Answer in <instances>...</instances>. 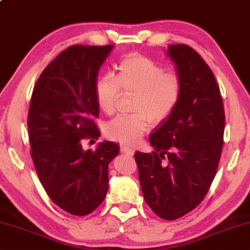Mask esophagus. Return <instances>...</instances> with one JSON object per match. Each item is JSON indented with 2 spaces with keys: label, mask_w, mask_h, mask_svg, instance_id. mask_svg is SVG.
<instances>
[{
  "label": "esophagus",
  "mask_w": 250,
  "mask_h": 250,
  "mask_svg": "<svg viewBox=\"0 0 250 250\" xmlns=\"http://www.w3.org/2000/svg\"><path fill=\"white\" fill-rule=\"evenodd\" d=\"M121 151L123 152L124 154H127V155H133L135 153V150L131 149V148H128V147H122Z\"/></svg>",
  "instance_id": "esophagus-1"
}]
</instances>
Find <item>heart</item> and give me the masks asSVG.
Returning <instances> with one entry per match:
<instances>
[{"instance_id": "1", "label": "heart", "mask_w": 250, "mask_h": 250, "mask_svg": "<svg viewBox=\"0 0 250 250\" xmlns=\"http://www.w3.org/2000/svg\"><path fill=\"white\" fill-rule=\"evenodd\" d=\"M124 91L136 92L131 111L105 125V135L124 145H134L143 137L149 122L159 124L175 111L180 103L183 83L180 75L166 72V67L150 56L131 53L116 65L115 76L104 74L95 84V97L105 114H113L117 100Z\"/></svg>"}]
</instances>
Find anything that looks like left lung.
<instances>
[{
    "label": "left lung",
    "mask_w": 250,
    "mask_h": 250,
    "mask_svg": "<svg viewBox=\"0 0 250 250\" xmlns=\"http://www.w3.org/2000/svg\"><path fill=\"white\" fill-rule=\"evenodd\" d=\"M167 54L182 79L181 100L150 136L154 151H137L135 159L146 202L172 221L208 192L222 152L225 115L218 83L201 56L186 44L168 45Z\"/></svg>",
    "instance_id": "left-lung-1"
}]
</instances>
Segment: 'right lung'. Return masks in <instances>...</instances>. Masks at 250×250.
I'll return each mask as SVG.
<instances>
[{
    "label": "right lung",
    "mask_w": 250,
    "mask_h": 250,
    "mask_svg": "<svg viewBox=\"0 0 250 250\" xmlns=\"http://www.w3.org/2000/svg\"><path fill=\"white\" fill-rule=\"evenodd\" d=\"M113 44L72 45L52 61L32 91L28 134L38 177L52 201L66 212L83 216L104 200L109 164L119 145L103 141L96 151L82 140L100 136L95 84Z\"/></svg>",
    "instance_id": "add662e5"
}]
</instances>
